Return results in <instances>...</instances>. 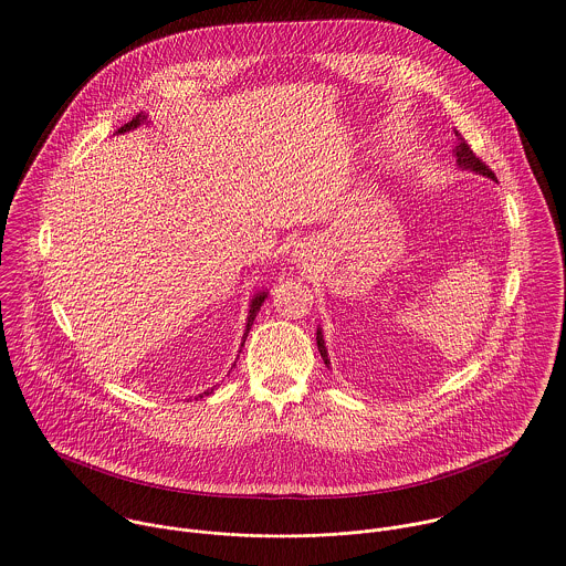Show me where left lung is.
Wrapping results in <instances>:
<instances>
[{
	"label": "left lung",
	"instance_id": "1",
	"mask_svg": "<svg viewBox=\"0 0 566 566\" xmlns=\"http://www.w3.org/2000/svg\"><path fill=\"white\" fill-rule=\"evenodd\" d=\"M457 138H459V145H457V163H459V167L472 169V171L483 174V176H488V178H494V171L474 154V149L468 145V140H465L459 132H457ZM317 348H319L322 359H324L326 364H331V361H328L326 346H324V335H322V331H317Z\"/></svg>",
	"mask_w": 566,
	"mask_h": 566
}]
</instances>
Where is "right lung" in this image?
Instances as JSON below:
<instances>
[{
    "instance_id": "right-lung-1",
    "label": "right lung",
    "mask_w": 566,
    "mask_h": 566,
    "mask_svg": "<svg viewBox=\"0 0 566 566\" xmlns=\"http://www.w3.org/2000/svg\"><path fill=\"white\" fill-rule=\"evenodd\" d=\"M145 114L143 112H138L132 120H127L123 127H118V134L120 132H127V129H134V127H138L140 123H145ZM264 297H266V293H260V295H255L253 297V302H251V311H249V319H247V333H244V337H242V346H244V342H247V335H249V331H251V326H253V319H255V315H258V311H260V306H262V302H264ZM209 392H213V390H207L205 395H209Z\"/></svg>"
}]
</instances>
